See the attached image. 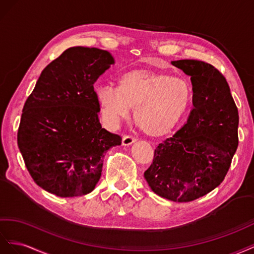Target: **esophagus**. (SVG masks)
Returning <instances> with one entry per match:
<instances>
[{
    "instance_id": "1",
    "label": "esophagus",
    "mask_w": 254,
    "mask_h": 254,
    "mask_svg": "<svg viewBox=\"0 0 254 254\" xmlns=\"http://www.w3.org/2000/svg\"><path fill=\"white\" fill-rule=\"evenodd\" d=\"M136 140H137L136 137H134L132 135H126V136H123V138H122V144L123 146H129V144H132Z\"/></svg>"
}]
</instances>
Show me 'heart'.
<instances>
[{
  "label": "heart",
  "mask_w": 254,
  "mask_h": 254,
  "mask_svg": "<svg viewBox=\"0 0 254 254\" xmlns=\"http://www.w3.org/2000/svg\"><path fill=\"white\" fill-rule=\"evenodd\" d=\"M96 98L111 122L127 118L135 108V121L150 136L169 134L182 120L192 99L190 84L182 77L134 70L123 74L118 88L102 85Z\"/></svg>",
  "instance_id": "b5f03b06"
}]
</instances>
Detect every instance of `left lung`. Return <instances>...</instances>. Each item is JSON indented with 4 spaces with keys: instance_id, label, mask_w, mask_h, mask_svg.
Wrapping results in <instances>:
<instances>
[{
    "instance_id": "1",
    "label": "left lung",
    "mask_w": 254,
    "mask_h": 254,
    "mask_svg": "<svg viewBox=\"0 0 254 254\" xmlns=\"http://www.w3.org/2000/svg\"><path fill=\"white\" fill-rule=\"evenodd\" d=\"M171 64L190 76L193 107L185 125L158 144L143 176L156 194L190 202L226 177L238 146L240 118L227 79L214 66L194 60Z\"/></svg>"
}]
</instances>
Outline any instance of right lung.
Listing matches in <instances>:
<instances>
[{
  "label": "right lung",
  "instance_id": "add662e5",
  "mask_svg": "<svg viewBox=\"0 0 254 254\" xmlns=\"http://www.w3.org/2000/svg\"><path fill=\"white\" fill-rule=\"evenodd\" d=\"M115 64L110 52L73 47L42 70L25 101L18 147L35 183L63 198L91 192L107 150L122 138L99 120L93 85Z\"/></svg>",
  "mask_w": 254,
  "mask_h": 254
}]
</instances>
